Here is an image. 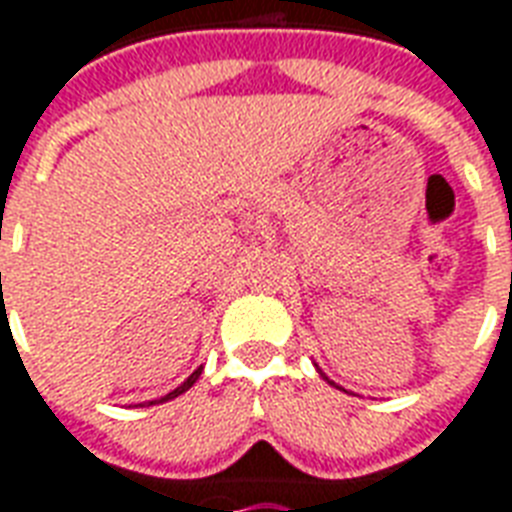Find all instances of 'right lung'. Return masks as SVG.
Wrapping results in <instances>:
<instances>
[{
	"mask_svg": "<svg viewBox=\"0 0 512 512\" xmlns=\"http://www.w3.org/2000/svg\"><path fill=\"white\" fill-rule=\"evenodd\" d=\"M198 376H201V368L195 370L193 376L187 378V381H185V384H182V386H177V389H174V392H169V395H166V397H161V400H158V403H166V400H174V397H179V395H182V392H187V389H190V386H193L195 381H198ZM150 405H152V403H150Z\"/></svg>",
	"mask_w": 512,
	"mask_h": 512,
	"instance_id": "add662e5",
	"label": "right lung"
}]
</instances>
